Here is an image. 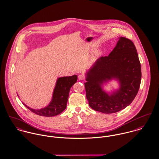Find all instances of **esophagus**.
Instances as JSON below:
<instances>
[{
  "instance_id": "34e87169",
  "label": "esophagus",
  "mask_w": 159,
  "mask_h": 159,
  "mask_svg": "<svg viewBox=\"0 0 159 159\" xmlns=\"http://www.w3.org/2000/svg\"><path fill=\"white\" fill-rule=\"evenodd\" d=\"M78 79L80 80H84L85 79V76L84 75H80L78 76Z\"/></svg>"
}]
</instances>
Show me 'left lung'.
I'll use <instances>...</instances> for the list:
<instances>
[{
    "instance_id": "obj_1",
    "label": "left lung",
    "mask_w": 159,
    "mask_h": 159,
    "mask_svg": "<svg viewBox=\"0 0 159 159\" xmlns=\"http://www.w3.org/2000/svg\"><path fill=\"white\" fill-rule=\"evenodd\" d=\"M113 78L119 80L121 86L109 96L101 85ZM141 80V64L135 46L131 40L120 37L110 54L99 58L87 73L84 86L89 105L103 113H117L133 102Z\"/></svg>"
}]
</instances>
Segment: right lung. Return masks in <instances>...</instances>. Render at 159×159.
<instances>
[{
	"instance_id": "1",
	"label": "right lung",
	"mask_w": 159,
	"mask_h": 159,
	"mask_svg": "<svg viewBox=\"0 0 159 159\" xmlns=\"http://www.w3.org/2000/svg\"><path fill=\"white\" fill-rule=\"evenodd\" d=\"M76 81V75L58 78L53 92L52 99L49 105L43 109L34 110L23 104L30 111L39 116L51 117L59 114L66 108L70 88Z\"/></svg>"
}]
</instances>
